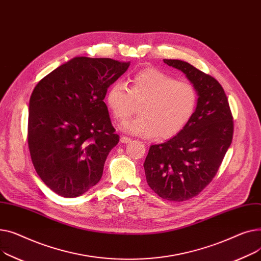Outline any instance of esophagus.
Listing matches in <instances>:
<instances>
[{"label": "esophagus", "instance_id": "34e87169", "mask_svg": "<svg viewBox=\"0 0 261 261\" xmlns=\"http://www.w3.org/2000/svg\"><path fill=\"white\" fill-rule=\"evenodd\" d=\"M132 140L129 139V138H127V137H125V136H122L121 138H120V142L121 143H128V142H130Z\"/></svg>", "mask_w": 261, "mask_h": 261}]
</instances>
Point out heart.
Listing matches in <instances>:
<instances>
[{"label":"heart","instance_id":"1","mask_svg":"<svg viewBox=\"0 0 261 261\" xmlns=\"http://www.w3.org/2000/svg\"><path fill=\"white\" fill-rule=\"evenodd\" d=\"M105 103L118 121L129 118L136 105H140V116L122 123L121 129L146 139L166 140L189 124L197 110L198 94L191 83L147 67L133 76L129 89L113 84L106 91Z\"/></svg>","mask_w":261,"mask_h":261}]
</instances>
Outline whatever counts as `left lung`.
I'll use <instances>...</instances> for the list:
<instances>
[{
    "mask_svg": "<svg viewBox=\"0 0 261 261\" xmlns=\"http://www.w3.org/2000/svg\"><path fill=\"white\" fill-rule=\"evenodd\" d=\"M164 63L186 74L198 94L197 110L178 135L149 147L147 185L161 198L181 202L197 196L215 177L232 143L233 117L219 82L181 60Z\"/></svg>",
    "mask_w": 261,
    "mask_h": 261,
    "instance_id": "left-lung-1",
    "label": "left lung"
}]
</instances>
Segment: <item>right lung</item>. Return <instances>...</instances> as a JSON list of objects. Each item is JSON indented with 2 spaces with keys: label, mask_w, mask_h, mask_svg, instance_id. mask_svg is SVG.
Instances as JSON below:
<instances>
[{
  "label": "right lung",
  "mask_w": 261,
  "mask_h": 261,
  "mask_svg": "<svg viewBox=\"0 0 261 261\" xmlns=\"http://www.w3.org/2000/svg\"><path fill=\"white\" fill-rule=\"evenodd\" d=\"M129 64L75 57L35 87L28 109L30 157L42 181L58 195L78 197L100 181L119 142L103 100Z\"/></svg>",
  "instance_id": "1"
}]
</instances>
